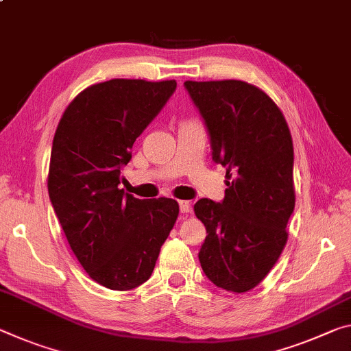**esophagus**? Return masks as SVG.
Instances as JSON below:
<instances>
[{
	"label": "esophagus",
	"instance_id": "esophagus-1",
	"mask_svg": "<svg viewBox=\"0 0 351 351\" xmlns=\"http://www.w3.org/2000/svg\"><path fill=\"white\" fill-rule=\"evenodd\" d=\"M180 210H181V214L191 213V203L186 202V199H181V202H180Z\"/></svg>",
	"mask_w": 351,
	"mask_h": 351
}]
</instances>
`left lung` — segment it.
Returning <instances> with one entry per match:
<instances>
[{"label": "left lung", "mask_w": 351, "mask_h": 351, "mask_svg": "<svg viewBox=\"0 0 351 351\" xmlns=\"http://www.w3.org/2000/svg\"><path fill=\"white\" fill-rule=\"evenodd\" d=\"M184 87L228 180L223 202L202 198L193 206L208 232L198 259L217 287L248 292L287 242L286 226L295 208L291 131L274 99L248 82L186 81Z\"/></svg>", "instance_id": "left-lung-1"}]
</instances>
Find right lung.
<instances>
[{"label":"right lung","mask_w":351,"mask_h":351,"mask_svg":"<svg viewBox=\"0 0 351 351\" xmlns=\"http://www.w3.org/2000/svg\"><path fill=\"white\" fill-rule=\"evenodd\" d=\"M175 88V80L93 84L69 104L56 130L49 199L80 264L112 291H130L152 276L180 214L175 199H138L119 189L136 138Z\"/></svg>","instance_id":"right-lung-1"}]
</instances>
